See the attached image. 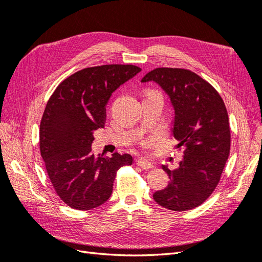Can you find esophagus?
Segmentation results:
<instances>
[{
	"label": "esophagus",
	"mask_w": 262,
	"mask_h": 262,
	"mask_svg": "<svg viewBox=\"0 0 262 262\" xmlns=\"http://www.w3.org/2000/svg\"><path fill=\"white\" fill-rule=\"evenodd\" d=\"M137 165L140 166L142 169H150V168L154 167V165L152 163H149L145 160H142V158H139V160H137Z\"/></svg>",
	"instance_id": "1"
}]
</instances>
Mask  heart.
I'll use <instances>...</instances> for the list:
<instances>
[{"label":"heart","instance_id":"b5f03b06","mask_svg":"<svg viewBox=\"0 0 262 262\" xmlns=\"http://www.w3.org/2000/svg\"><path fill=\"white\" fill-rule=\"evenodd\" d=\"M152 142H153V140L152 141H145V142H143V143H142V145H149L150 143H152Z\"/></svg>","mask_w":262,"mask_h":262}]
</instances>
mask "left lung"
Here are the masks:
<instances>
[{
    "label": "left lung",
    "instance_id": "left-lung-1",
    "mask_svg": "<svg viewBox=\"0 0 262 262\" xmlns=\"http://www.w3.org/2000/svg\"><path fill=\"white\" fill-rule=\"evenodd\" d=\"M142 83L155 82L168 95L173 107L172 134L184 146V160L169 170L168 186L154 200L171 211L199 207L216 188L231 148V130L224 101L214 87L185 69L158 68Z\"/></svg>",
    "mask_w": 262,
    "mask_h": 262
}]
</instances>
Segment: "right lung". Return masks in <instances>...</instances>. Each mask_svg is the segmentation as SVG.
Masks as SVG:
<instances>
[{
    "mask_svg": "<svg viewBox=\"0 0 262 262\" xmlns=\"http://www.w3.org/2000/svg\"><path fill=\"white\" fill-rule=\"evenodd\" d=\"M141 71L131 64L86 68L61 82L41 118L39 146L49 179L69 207L92 210L113 193L117 170L132 164L130 154L92 153L93 132L104 128L106 105L119 86Z\"/></svg>",
    "mask_w": 262,
    "mask_h": 262,
    "instance_id": "right-lung-1",
    "label": "right lung"
}]
</instances>
